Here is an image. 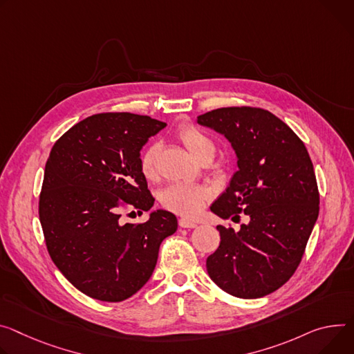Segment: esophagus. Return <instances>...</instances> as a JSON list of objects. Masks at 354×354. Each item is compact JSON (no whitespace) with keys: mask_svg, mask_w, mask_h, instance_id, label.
Segmentation results:
<instances>
[{"mask_svg":"<svg viewBox=\"0 0 354 354\" xmlns=\"http://www.w3.org/2000/svg\"><path fill=\"white\" fill-rule=\"evenodd\" d=\"M178 223H179V226L183 227V229H194V227L198 226V224H196L195 221L187 220V218H179Z\"/></svg>","mask_w":354,"mask_h":354,"instance_id":"34e87169","label":"esophagus"}]
</instances>
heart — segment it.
Listing matches in <instances>:
<instances>
[{
	"mask_svg": "<svg viewBox=\"0 0 354 354\" xmlns=\"http://www.w3.org/2000/svg\"><path fill=\"white\" fill-rule=\"evenodd\" d=\"M176 137L199 162L213 158L216 151L214 142L196 125L185 124L179 127ZM159 152L160 145L153 142L148 145L140 156V172L147 180H155L158 178ZM212 195V190L206 186L176 183L160 192L159 202L164 209L172 213L185 217H194L202 210Z\"/></svg>",
	"mask_w": 354,
	"mask_h": 354,
	"instance_id": "1",
	"label": "heart"
}]
</instances>
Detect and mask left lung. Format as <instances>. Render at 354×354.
<instances>
[{
	"label": "left lung",
	"instance_id": "left-lung-1",
	"mask_svg": "<svg viewBox=\"0 0 354 354\" xmlns=\"http://www.w3.org/2000/svg\"><path fill=\"white\" fill-rule=\"evenodd\" d=\"M224 134L239 171L210 210L240 221L239 232L217 226L220 244L207 257L210 278L243 299L266 297L297 271L319 214V190L302 140L282 120L259 107H223L198 117Z\"/></svg>",
	"mask_w": 354,
	"mask_h": 354
}]
</instances>
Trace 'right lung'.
Here are the masks:
<instances>
[{
  "label": "right lung",
  "mask_w": 354,
  "mask_h": 354,
  "mask_svg": "<svg viewBox=\"0 0 354 354\" xmlns=\"http://www.w3.org/2000/svg\"><path fill=\"white\" fill-rule=\"evenodd\" d=\"M167 122L131 113H100L75 124L52 147L39 195L48 252L84 295L121 302L147 283L175 214L144 223L121 216L148 212L153 198L140 172V151Z\"/></svg>",
  "instance_id": "obj_1"
}]
</instances>
